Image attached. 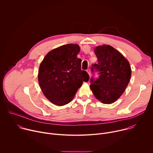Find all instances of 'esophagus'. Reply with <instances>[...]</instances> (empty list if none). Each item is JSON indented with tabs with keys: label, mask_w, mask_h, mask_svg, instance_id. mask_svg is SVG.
Masks as SVG:
<instances>
[{
	"label": "esophagus",
	"mask_w": 153,
	"mask_h": 153,
	"mask_svg": "<svg viewBox=\"0 0 153 153\" xmlns=\"http://www.w3.org/2000/svg\"><path fill=\"white\" fill-rule=\"evenodd\" d=\"M86 72L88 73V74H89L90 76V69H87V70H86Z\"/></svg>",
	"instance_id": "esophagus-1"
}]
</instances>
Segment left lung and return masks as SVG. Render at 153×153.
Returning a JSON list of instances; mask_svg holds the SVG:
<instances>
[{
	"instance_id": "obj_1",
	"label": "left lung",
	"mask_w": 153,
	"mask_h": 153,
	"mask_svg": "<svg viewBox=\"0 0 153 153\" xmlns=\"http://www.w3.org/2000/svg\"><path fill=\"white\" fill-rule=\"evenodd\" d=\"M94 53L98 63L93 65L99 71V77L90 85L97 99L104 104L116 102L123 93L131 76V69L128 60L117 50L108 45L97 46Z\"/></svg>"
}]
</instances>
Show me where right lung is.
<instances>
[{"label":"right lung","instance_id":"right-lung-1","mask_svg":"<svg viewBox=\"0 0 153 153\" xmlns=\"http://www.w3.org/2000/svg\"><path fill=\"white\" fill-rule=\"evenodd\" d=\"M77 44L64 45L50 51L40 64L38 82L44 96L51 103L63 106L74 98L89 75L81 70L82 60L77 55Z\"/></svg>","mask_w":153,"mask_h":153}]
</instances>
